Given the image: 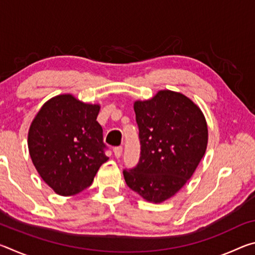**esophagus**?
I'll return each instance as SVG.
<instances>
[{"mask_svg":"<svg viewBox=\"0 0 255 255\" xmlns=\"http://www.w3.org/2000/svg\"><path fill=\"white\" fill-rule=\"evenodd\" d=\"M114 153H115V156L117 157V158H119L120 156H122V154H123V147H122V146H117V147H115L114 148Z\"/></svg>","mask_w":255,"mask_h":255,"instance_id":"esophagus-1","label":"esophagus"}]
</instances>
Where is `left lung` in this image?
Segmentation results:
<instances>
[{"label": "left lung", "instance_id": "8db88e82", "mask_svg": "<svg viewBox=\"0 0 255 255\" xmlns=\"http://www.w3.org/2000/svg\"><path fill=\"white\" fill-rule=\"evenodd\" d=\"M139 162L124 170L129 188L147 201L163 202L187 183L204 157L208 128L199 107L183 94L163 90L133 103Z\"/></svg>", "mask_w": 255, "mask_h": 255}]
</instances>
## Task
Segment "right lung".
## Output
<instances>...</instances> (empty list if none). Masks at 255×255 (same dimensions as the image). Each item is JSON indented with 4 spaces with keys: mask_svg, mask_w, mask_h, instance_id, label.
I'll use <instances>...</instances> for the list:
<instances>
[{
    "mask_svg": "<svg viewBox=\"0 0 255 255\" xmlns=\"http://www.w3.org/2000/svg\"><path fill=\"white\" fill-rule=\"evenodd\" d=\"M99 105L72 94L47 101L28 133L30 157L41 179L60 196H74L92 184L109 157L97 117Z\"/></svg>",
    "mask_w": 255,
    "mask_h": 255,
    "instance_id": "add662e5",
    "label": "right lung"
}]
</instances>
